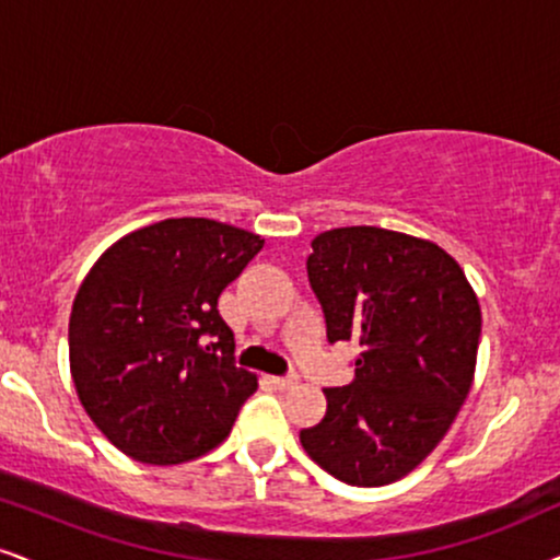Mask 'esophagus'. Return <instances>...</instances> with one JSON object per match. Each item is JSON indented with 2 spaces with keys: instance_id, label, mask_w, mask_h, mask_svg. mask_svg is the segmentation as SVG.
<instances>
[{
  "instance_id": "1",
  "label": "esophagus",
  "mask_w": 560,
  "mask_h": 560,
  "mask_svg": "<svg viewBox=\"0 0 560 560\" xmlns=\"http://www.w3.org/2000/svg\"><path fill=\"white\" fill-rule=\"evenodd\" d=\"M269 382H272L275 386H278V389L285 392V389H293V386L299 384V376H295V374H288V376H272V378H269Z\"/></svg>"
}]
</instances>
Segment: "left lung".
Here are the masks:
<instances>
[{"label":"left lung","instance_id":"8db88e82","mask_svg":"<svg viewBox=\"0 0 560 560\" xmlns=\"http://www.w3.org/2000/svg\"><path fill=\"white\" fill-rule=\"evenodd\" d=\"M312 248L327 340H353L361 353L353 382L324 389L327 412L301 444L348 486H386L433 452L470 392L478 299L444 248L407 233L335 228Z\"/></svg>","mask_w":560,"mask_h":560}]
</instances>
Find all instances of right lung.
I'll use <instances>...</instances> for the list:
<instances>
[{
	"label": "right lung",
	"instance_id": "right-lung-1",
	"mask_svg": "<svg viewBox=\"0 0 560 560\" xmlns=\"http://www.w3.org/2000/svg\"><path fill=\"white\" fill-rule=\"evenodd\" d=\"M265 238L207 218H171L108 248L69 316L82 407L116 448L178 465L215 448L257 376L233 361L218 299Z\"/></svg>",
	"mask_w": 560,
	"mask_h": 560
}]
</instances>
